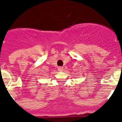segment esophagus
Wrapping results in <instances>:
<instances>
[{"label":"esophagus","mask_w":122,"mask_h":122,"mask_svg":"<svg viewBox=\"0 0 122 122\" xmlns=\"http://www.w3.org/2000/svg\"><path fill=\"white\" fill-rule=\"evenodd\" d=\"M63 67H62V66L58 67V70H59V71H63Z\"/></svg>","instance_id":"obj_1"}]
</instances>
